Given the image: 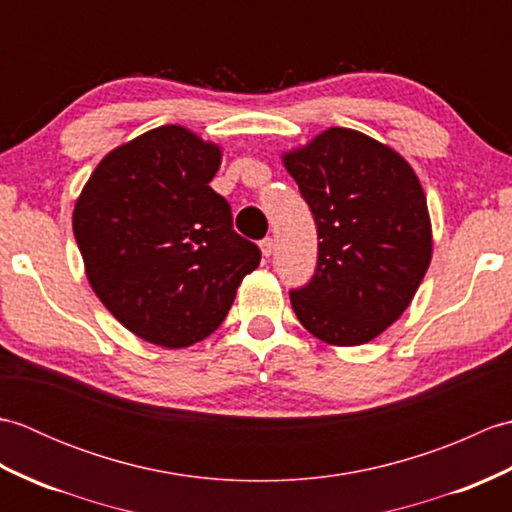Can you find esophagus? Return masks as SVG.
<instances>
[{"label":"esophagus","mask_w":512,"mask_h":512,"mask_svg":"<svg viewBox=\"0 0 512 512\" xmlns=\"http://www.w3.org/2000/svg\"><path fill=\"white\" fill-rule=\"evenodd\" d=\"M259 248H262V255L268 259L270 255H273V248H275L273 237H264L262 242H259Z\"/></svg>","instance_id":"1"}]
</instances>
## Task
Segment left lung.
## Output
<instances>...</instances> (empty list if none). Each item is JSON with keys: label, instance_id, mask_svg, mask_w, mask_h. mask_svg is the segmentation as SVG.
Instances as JSON below:
<instances>
[{"label": "left lung", "instance_id": "8db88e82", "mask_svg": "<svg viewBox=\"0 0 512 512\" xmlns=\"http://www.w3.org/2000/svg\"><path fill=\"white\" fill-rule=\"evenodd\" d=\"M319 235L314 275L290 290L297 319L330 345H363L407 310L431 264L427 198L409 162L330 127L284 156Z\"/></svg>", "mask_w": 512, "mask_h": 512}]
</instances>
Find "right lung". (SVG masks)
Returning a JSON list of instances; mask_svg holds the SVG:
<instances>
[{
    "instance_id": "add662e5",
    "label": "right lung",
    "mask_w": 512,
    "mask_h": 512,
    "mask_svg": "<svg viewBox=\"0 0 512 512\" xmlns=\"http://www.w3.org/2000/svg\"><path fill=\"white\" fill-rule=\"evenodd\" d=\"M220 162L217 145L162 125L110 151L74 206L96 297L129 332L169 350L220 328L262 259L209 187Z\"/></svg>"
}]
</instances>
